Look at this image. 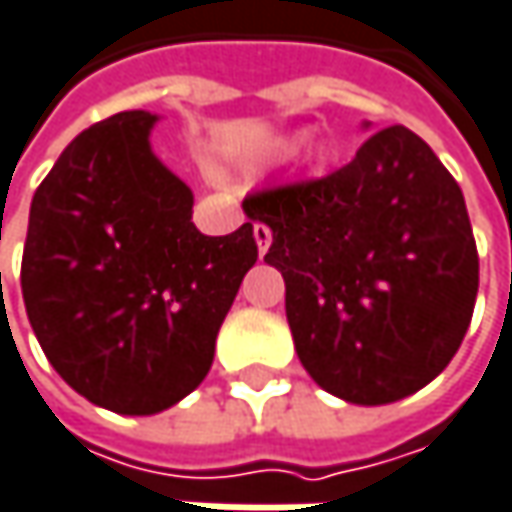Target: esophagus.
I'll return each mask as SVG.
<instances>
[{
  "mask_svg": "<svg viewBox=\"0 0 512 512\" xmlns=\"http://www.w3.org/2000/svg\"><path fill=\"white\" fill-rule=\"evenodd\" d=\"M255 240H257V252L260 257L266 255V249H269V243H272V228L266 226V223H255Z\"/></svg>",
  "mask_w": 512,
  "mask_h": 512,
  "instance_id": "1",
  "label": "esophagus"
}]
</instances>
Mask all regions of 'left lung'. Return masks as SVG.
<instances>
[{
    "instance_id": "1",
    "label": "left lung",
    "mask_w": 512,
    "mask_h": 512,
    "mask_svg": "<svg viewBox=\"0 0 512 512\" xmlns=\"http://www.w3.org/2000/svg\"><path fill=\"white\" fill-rule=\"evenodd\" d=\"M272 228L286 321L307 374L347 403L382 406L429 385L458 353L478 295L466 202L403 124L321 176L246 196Z\"/></svg>"
}]
</instances>
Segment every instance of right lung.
<instances>
[{
	"label": "right lung",
	"instance_id": "1",
	"mask_svg": "<svg viewBox=\"0 0 512 512\" xmlns=\"http://www.w3.org/2000/svg\"><path fill=\"white\" fill-rule=\"evenodd\" d=\"M156 115L118 112L60 153L40 182L22 249L34 336L77 394L156 414L205 379L243 275L252 223L205 237L191 188L150 150Z\"/></svg>",
	"mask_w": 512,
	"mask_h": 512
}]
</instances>
